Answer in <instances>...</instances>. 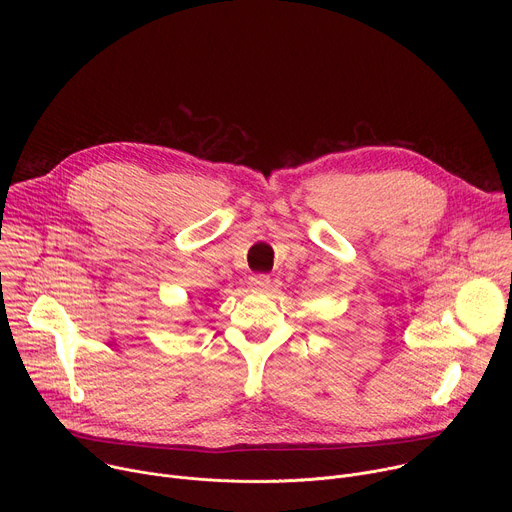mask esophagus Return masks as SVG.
Segmentation results:
<instances>
[{"label":"esophagus","mask_w":512,"mask_h":512,"mask_svg":"<svg viewBox=\"0 0 512 512\" xmlns=\"http://www.w3.org/2000/svg\"><path fill=\"white\" fill-rule=\"evenodd\" d=\"M249 285H251L253 291H267L269 285H271V279H269V275H265V273H257V275L251 277Z\"/></svg>","instance_id":"esophagus-1"}]
</instances>
